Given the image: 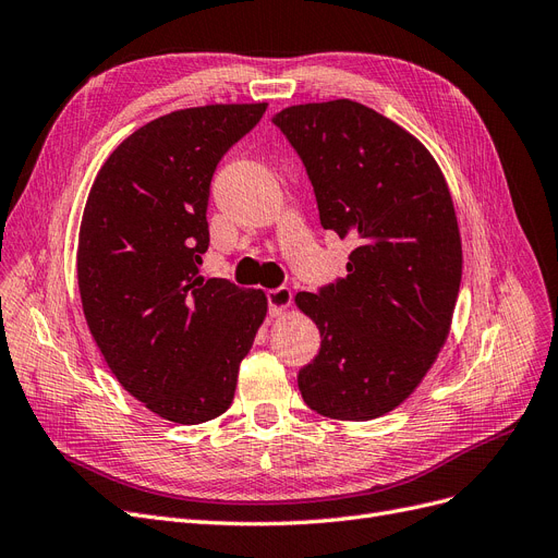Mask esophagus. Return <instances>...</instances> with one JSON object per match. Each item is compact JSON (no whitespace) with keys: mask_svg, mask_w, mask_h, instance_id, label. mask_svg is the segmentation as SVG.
<instances>
[{"mask_svg":"<svg viewBox=\"0 0 558 558\" xmlns=\"http://www.w3.org/2000/svg\"><path fill=\"white\" fill-rule=\"evenodd\" d=\"M266 301H268V315L276 317L292 305V290L290 287H276V290L266 292Z\"/></svg>","mask_w":558,"mask_h":558,"instance_id":"obj_1","label":"esophagus"}]
</instances>
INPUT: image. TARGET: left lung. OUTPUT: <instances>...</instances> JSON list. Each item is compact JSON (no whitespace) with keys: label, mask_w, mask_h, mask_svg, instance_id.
Returning <instances> with one entry per match:
<instances>
[{"label":"left lung","mask_w":558,"mask_h":558,"mask_svg":"<svg viewBox=\"0 0 558 558\" xmlns=\"http://www.w3.org/2000/svg\"><path fill=\"white\" fill-rule=\"evenodd\" d=\"M271 121L303 162L322 227L354 245L344 278L296 294L322 336L299 390L322 416L379 418L414 393L456 311L462 243L446 179L414 135L356 100Z\"/></svg>","instance_id":"obj_1"}]
</instances>
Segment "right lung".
Listing matches in <instances>:
<instances>
[{"instance_id":"add662e5","label":"right lung","mask_w":558,"mask_h":558,"mask_svg":"<svg viewBox=\"0 0 558 558\" xmlns=\"http://www.w3.org/2000/svg\"><path fill=\"white\" fill-rule=\"evenodd\" d=\"M266 102L204 106L149 121L96 174L77 241L89 331L112 375L181 425L230 409L243 356L266 317L262 290L199 278L211 179Z\"/></svg>"}]
</instances>
